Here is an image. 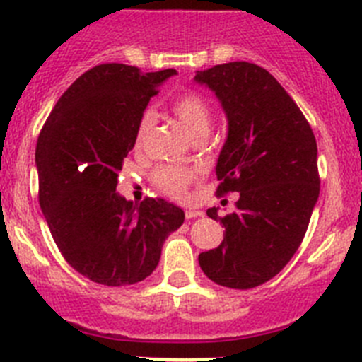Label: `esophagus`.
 Listing matches in <instances>:
<instances>
[{
  "mask_svg": "<svg viewBox=\"0 0 362 362\" xmlns=\"http://www.w3.org/2000/svg\"><path fill=\"white\" fill-rule=\"evenodd\" d=\"M185 216H187V219H196V217H203L204 214L201 210H187Z\"/></svg>",
  "mask_w": 362,
  "mask_h": 362,
  "instance_id": "34e87169",
  "label": "esophagus"
}]
</instances>
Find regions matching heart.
I'll list each match as a JSON object with an SVG mask.
<instances>
[{
  "label": "heart",
  "instance_id": "b5f03b06",
  "mask_svg": "<svg viewBox=\"0 0 362 362\" xmlns=\"http://www.w3.org/2000/svg\"><path fill=\"white\" fill-rule=\"evenodd\" d=\"M172 114L179 124L183 127L185 132L196 139L199 136H206L212 124V110H210V103L206 98L197 92H187V94L179 95L172 103ZM153 117L150 112H145L137 123L136 129V148H141L145 143L148 130L152 129ZM197 172L192 168H179V166H161L153 174V181L158 183L161 190H165L170 196L183 199L187 197L188 188L192 183H196Z\"/></svg>",
  "mask_w": 362,
  "mask_h": 362
}]
</instances>
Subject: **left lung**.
<instances>
[{
  "label": "left lung",
  "mask_w": 362,
  "mask_h": 362,
  "mask_svg": "<svg viewBox=\"0 0 362 362\" xmlns=\"http://www.w3.org/2000/svg\"><path fill=\"white\" fill-rule=\"evenodd\" d=\"M228 119L219 152L217 194L239 192L238 210L225 217V238L199 254L204 276L246 290L276 277L299 248L319 197L317 143L308 121L268 70L246 62L196 74Z\"/></svg>",
  "instance_id": "8db88e82"
}]
</instances>
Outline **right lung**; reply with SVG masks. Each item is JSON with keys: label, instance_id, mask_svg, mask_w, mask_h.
I'll return each instance as SVG.
<instances>
[{"label": "right lung", "instance_id": "obj_1", "mask_svg": "<svg viewBox=\"0 0 362 362\" xmlns=\"http://www.w3.org/2000/svg\"><path fill=\"white\" fill-rule=\"evenodd\" d=\"M175 74H143L121 63L86 70L37 137L41 212L66 263L94 283L146 279L165 239L183 225L185 212L168 201L148 197L137 206L116 192L150 98Z\"/></svg>", "mask_w": 362, "mask_h": 362}]
</instances>
